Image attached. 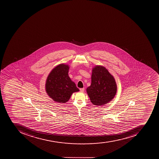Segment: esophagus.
I'll return each mask as SVG.
<instances>
[{"label":"esophagus","mask_w":159,"mask_h":159,"mask_svg":"<svg viewBox=\"0 0 159 159\" xmlns=\"http://www.w3.org/2000/svg\"><path fill=\"white\" fill-rule=\"evenodd\" d=\"M80 91H81V92H84V88H80Z\"/></svg>","instance_id":"esophagus-1"}]
</instances>
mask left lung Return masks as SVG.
<instances>
[{"mask_svg": "<svg viewBox=\"0 0 159 159\" xmlns=\"http://www.w3.org/2000/svg\"><path fill=\"white\" fill-rule=\"evenodd\" d=\"M117 86L113 76L104 67L93 68L91 84L86 89L91 102L95 105H103L113 98L116 93Z\"/></svg>", "mask_w": 159, "mask_h": 159, "instance_id": "obj_1", "label": "left lung"}]
</instances>
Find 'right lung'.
Segmentation results:
<instances>
[{
  "label": "right lung",
  "mask_w": 159,
  "mask_h": 159,
  "mask_svg": "<svg viewBox=\"0 0 159 159\" xmlns=\"http://www.w3.org/2000/svg\"><path fill=\"white\" fill-rule=\"evenodd\" d=\"M69 69L68 66L60 64L52 70L47 79V93L58 102H66L73 93L79 91L68 75Z\"/></svg>",
  "instance_id": "obj_1"
}]
</instances>
